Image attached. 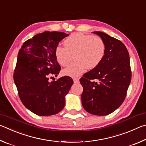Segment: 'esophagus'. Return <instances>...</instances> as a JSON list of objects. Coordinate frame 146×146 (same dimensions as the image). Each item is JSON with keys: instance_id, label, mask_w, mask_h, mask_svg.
Returning <instances> with one entry per match:
<instances>
[{"instance_id": "esophagus-1", "label": "esophagus", "mask_w": 146, "mask_h": 146, "mask_svg": "<svg viewBox=\"0 0 146 146\" xmlns=\"http://www.w3.org/2000/svg\"><path fill=\"white\" fill-rule=\"evenodd\" d=\"M73 82L74 83H78L79 82V79L78 78H73Z\"/></svg>"}]
</instances>
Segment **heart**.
<instances>
[{
  "label": "heart",
  "instance_id": "obj_1",
  "mask_svg": "<svg viewBox=\"0 0 146 146\" xmlns=\"http://www.w3.org/2000/svg\"><path fill=\"white\" fill-rule=\"evenodd\" d=\"M64 47L57 46L55 57L61 66L66 67L72 60L75 61L63 71V74L77 77L86 69L93 70L102 61L106 53V44L100 36L83 33H73L64 42Z\"/></svg>",
  "mask_w": 146,
  "mask_h": 146
}]
</instances>
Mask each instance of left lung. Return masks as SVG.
Segmentation results:
<instances>
[{
  "label": "left lung",
  "instance_id": "1",
  "mask_svg": "<svg viewBox=\"0 0 146 146\" xmlns=\"http://www.w3.org/2000/svg\"><path fill=\"white\" fill-rule=\"evenodd\" d=\"M106 44V53L97 68L80 79L83 108L92 115L110 114L123 103L131 79L129 53L122 42L101 31H93Z\"/></svg>",
  "mask_w": 146,
  "mask_h": 146
}]
</instances>
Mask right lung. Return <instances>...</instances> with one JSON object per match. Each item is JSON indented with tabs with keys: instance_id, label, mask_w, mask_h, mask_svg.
<instances>
[{
	"instance_id": "right-lung-1",
	"label": "right lung",
	"mask_w": 146,
	"mask_h": 146,
	"mask_svg": "<svg viewBox=\"0 0 146 146\" xmlns=\"http://www.w3.org/2000/svg\"><path fill=\"white\" fill-rule=\"evenodd\" d=\"M69 35L44 31L26 40L19 50L13 78L24 106L38 116L55 115L65 106V97L73 80L68 76L49 82V74L57 76L60 66L55 57L58 43Z\"/></svg>"
}]
</instances>
